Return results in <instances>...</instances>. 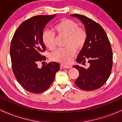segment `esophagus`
Here are the masks:
<instances>
[{
  "mask_svg": "<svg viewBox=\"0 0 122 122\" xmlns=\"http://www.w3.org/2000/svg\"><path fill=\"white\" fill-rule=\"evenodd\" d=\"M60 67H61V69H69V68H72V66H68V65H65L61 64L60 65Z\"/></svg>",
  "mask_w": 122,
  "mask_h": 122,
  "instance_id": "obj_1",
  "label": "esophagus"
}]
</instances>
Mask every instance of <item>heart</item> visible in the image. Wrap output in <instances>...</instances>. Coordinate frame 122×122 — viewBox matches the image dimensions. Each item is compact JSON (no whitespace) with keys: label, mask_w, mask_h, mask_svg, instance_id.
Here are the masks:
<instances>
[{"label":"heart","mask_w":122,"mask_h":122,"mask_svg":"<svg viewBox=\"0 0 122 122\" xmlns=\"http://www.w3.org/2000/svg\"><path fill=\"white\" fill-rule=\"evenodd\" d=\"M57 36L65 37L64 46L65 47L54 51L50 55V59L55 62L68 64L71 62L76 51H81L86 41V31L75 21L69 19H63L54 27ZM43 43L47 48L53 50L56 47V38L54 33L45 31L42 34Z\"/></svg>","instance_id":"obj_1"}]
</instances>
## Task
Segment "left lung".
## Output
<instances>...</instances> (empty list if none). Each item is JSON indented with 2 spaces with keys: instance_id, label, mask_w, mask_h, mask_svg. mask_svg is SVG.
Instances as JSON below:
<instances>
[{
  "instance_id": "left-lung-1",
  "label": "left lung",
  "mask_w": 122,
  "mask_h": 122,
  "mask_svg": "<svg viewBox=\"0 0 122 122\" xmlns=\"http://www.w3.org/2000/svg\"><path fill=\"white\" fill-rule=\"evenodd\" d=\"M82 22L87 38L84 48L77 57L79 64L89 63L85 69L74 65L79 72L75 84L82 90L90 91L102 87L111 75L112 67V51L108 38L103 27L94 20L84 15H71Z\"/></svg>"
}]
</instances>
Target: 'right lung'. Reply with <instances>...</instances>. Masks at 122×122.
<instances>
[{
    "mask_svg": "<svg viewBox=\"0 0 122 122\" xmlns=\"http://www.w3.org/2000/svg\"><path fill=\"white\" fill-rule=\"evenodd\" d=\"M56 15H37L25 20L18 27L10 46L12 68L18 82L33 93L44 92L51 84L60 64L49 62L38 68L37 62L46 60L43 51L46 47L42 40L45 26Z\"/></svg>",
    "mask_w": 122,
    "mask_h": 122,
    "instance_id": "1",
    "label": "right lung"
}]
</instances>
